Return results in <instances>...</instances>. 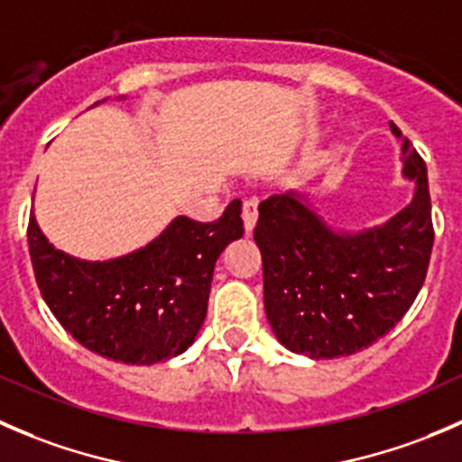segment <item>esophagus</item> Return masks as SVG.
Returning <instances> with one entry per match:
<instances>
[{
    "mask_svg": "<svg viewBox=\"0 0 462 462\" xmlns=\"http://www.w3.org/2000/svg\"><path fill=\"white\" fill-rule=\"evenodd\" d=\"M255 220H258V199H245L242 202V222H245L246 236H251V231H254Z\"/></svg>",
    "mask_w": 462,
    "mask_h": 462,
    "instance_id": "obj_1",
    "label": "esophagus"
}]
</instances>
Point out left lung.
<instances>
[{"instance_id":"1","label":"left lung","mask_w":462,"mask_h":462,"mask_svg":"<svg viewBox=\"0 0 462 462\" xmlns=\"http://www.w3.org/2000/svg\"><path fill=\"white\" fill-rule=\"evenodd\" d=\"M402 177L413 198L384 225L339 231L299 190L258 207L264 312L276 339L310 359L348 357L375 344L409 312L433 246L427 166L400 127Z\"/></svg>"}]
</instances>
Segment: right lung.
I'll return each mask as SVG.
<instances>
[{
    "mask_svg": "<svg viewBox=\"0 0 462 462\" xmlns=\"http://www.w3.org/2000/svg\"><path fill=\"white\" fill-rule=\"evenodd\" d=\"M240 216V199L216 222L177 216L141 249L91 263L56 249L31 213L29 254L40 294L91 353L139 366L166 362L198 337L217 258L245 233Z\"/></svg>",
    "mask_w": 462,
    "mask_h": 462,
    "instance_id": "add662e5",
    "label": "right lung"
}]
</instances>
